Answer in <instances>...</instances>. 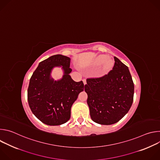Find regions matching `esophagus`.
<instances>
[{
	"label": "esophagus",
	"instance_id": "esophagus-1",
	"mask_svg": "<svg viewBox=\"0 0 160 160\" xmlns=\"http://www.w3.org/2000/svg\"><path fill=\"white\" fill-rule=\"evenodd\" d=\"M83 84H84V85H86V84H87V82H86V80H85V79H83Z\"/></svg>",
	"mask_w": 160,
	"mask_h": 160
}]
</instances>
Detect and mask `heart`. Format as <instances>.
<instances>
[{"mask_svg":"<svg viewBox=\"0 0 160 160\" xmlns=\"http://www.w3.org/2000/svg\"><path fill=\"white\" fill-rule=\"evenodd\" d=\"M102 71L103 73H108L111 71L115 64V61L113 59L109 58L108 55L101 54L98 56L94 61V65L95 66H100L102 64Z\"/></svg>","mask_w":160,"mask_h":160,"instance_id":"heart-1","label":"heart"}]
</instances>
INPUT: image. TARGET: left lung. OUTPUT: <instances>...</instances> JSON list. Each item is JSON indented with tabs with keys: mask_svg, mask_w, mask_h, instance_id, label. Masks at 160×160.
<instances>
[{
	"mask_svg": "<svg viewBox=\"0 0 160 160\" xmlns=\"http://www.w3.org/2000/svg\"><path fill=\"white\" fill-rule=\"evenodd\" d=\"M108 74L87 78L85 91L90 118L101 125L120 121L129 111L133 99L134 85L128 68L117 57Z\"/></svg>",
	"mask_w": 160,
	"mask_h": 160,
	"instance_id": "1",
	"label": "left lung"
}]
</instances>
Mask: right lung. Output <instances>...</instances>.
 Returning <instances> with one entry per match:
<instances>
[{"label": "right lung", "mask_w": 160, "mask_h": 160, "mask_svg": "<svg viewBox=\"0 0 160 160\" xmlns=\"http://www.w3.org/2000/svg\"><path fill=\"white\" fill-rule=\"evenodd\" d=\"M71 59L61 54L54 55L40 62L33 72L28 88V101L33 115L42 123L60 125L70 120L71 108L78 94L83 91L82 81L75 82L70 75ZM61 67L62 79L54 81L51 72Z\"/></svg>", "instance_id": "right-lung-1"}]
</instances>
